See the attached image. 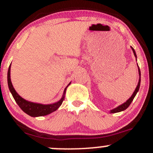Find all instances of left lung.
<instances>
[{"label":"left lung","instance_id":"1","mask_svg":"<svg viewBox=\"0 0 153 153\" xmlns=\"http://www.w3.org/2000/svg\"><path fill=\"white\" fill-rule=\"evenodd\" d=\"M132 48V51H133V54H134L135 57H136V59L137 58V56H136V52H135V50L133 49V48L131 47ZM138 70H139V83H138V85L137 86H136V89H135L134 92L133 93V94H132V96L131 97L129 98V99L128 100L126 101L125 102H124L123 104H122V105H119L118 107L112 109V110L110 111L111 113H117V112H120V111H125V109H127L128 108V106L131 105V103L132 102V101L133 100V99H134L135 96L136 95V94H137V92L139 91V87H140V83H141V71H140V69H139V66H138Z\"/></svg>","mask_w":153,"mask_h":153}]
</instances>
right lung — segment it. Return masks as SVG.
Segmentation results:
<instances>
[{
    "instance_id": "add662e5",
    "label": "right lung",
    "mask_w": 153,
    "mask_h": 153,
    "mask_svg": "<svg viewBox=\"0 0 153 153\" xmlns=\"http://www.w3.org/2000/svg\"><path fill=\"white\" fill-rule=\"evenodd\" d=\"M10 70H11V64L9 67V70H8V74H7V81H8V86H9V89L10 90L11 93H12L13 97H14V100L17 102V105H19V107L25 112V114H27L28 115L30 116V117H42V116H45L48 114H50L52 112L55 111L57 110L60 105L62 104V102L64 100V94L66 93V89H67V86L70 84V83H69L68 86L64 89V94L62 97L61 98L60 100H59L58 102H55V103L53 104H48V105H44V104H40V103H36V102H30V101L25 100V99H23L22 97H20L18 94L17 93V91H15L14 88L13 87V85L11 81V77H10Z\"/></svg>"
}]
</instances>
